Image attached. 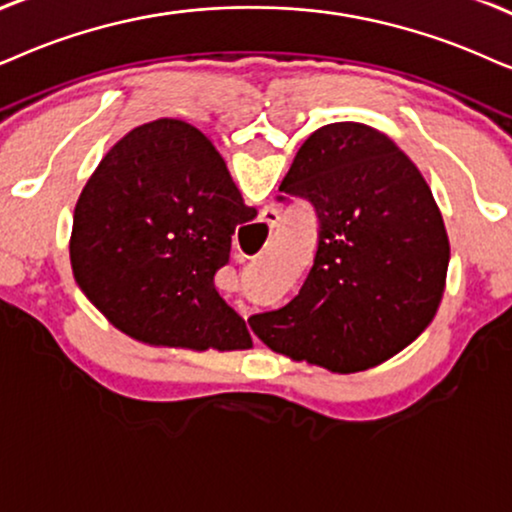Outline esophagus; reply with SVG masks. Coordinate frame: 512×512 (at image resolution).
Wrapping results in <instances>:
<instances>
[{"label": "esophagus", "mask_w": 512, "mask_h": 512, "mask_svg": "<svg viewBox=\"0 0 512 512\" xmlns=\"http://www.w3.org/2000/svg\"><path fill=\"white\" fill-rule=\"evenodd\" d=\"M260 222L267 224L269 229H274V226H278V222H281V215H278V210L267 208V210H262V219H260Z\"/></svg>", "instance_id": "1"}]
</instances>
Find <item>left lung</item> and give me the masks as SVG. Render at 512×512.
<instances>
[{
  "label": "left lung",
  "mask_w": 512,
  "mask_h": 512,
  "mask_svg": "<svg viewBox=\"0 0 512 512\" xmlns=\"http://www.w3.org/2000/svg\"><path fill=\"white\" fill-rule=\"evenodd\" d=\"M319 215L300 293L250 316L271 352L359 373L409 347L435 319L451 248L428 181L387 134L333 122L309 134L281 181Z\"/></svg>",
  "instance_id": "1"
}]
</instances>
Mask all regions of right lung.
Instances as JSON below:
<instances>
[{
    "label": "right lung",
    "mask_w": 512,
    "mask_h": 512,
    "mask_svg": "<svg viewBox=\"0 0 512 512\" xmlns=\"http://www.w3.org/2000/svg\"><path fill=\"white\" fill-rule=\"evenodd\" d=\"M255 217L205 132L160 118L101 158L73 212L70 267L129 338L193 352L250 349L245 321L215 290L231 234Z\"/></svg>",
    "instance_id": "obj_1"
}]
</instances>
